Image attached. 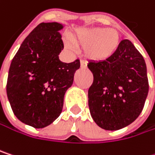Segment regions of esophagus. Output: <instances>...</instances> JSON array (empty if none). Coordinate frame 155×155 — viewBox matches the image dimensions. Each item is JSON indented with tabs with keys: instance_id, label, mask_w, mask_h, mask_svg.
I'll return each instance as SVG.
<instances>
[{
	"instance_id": "1",
	"label": "esophagus",
	"mask_w": 155,
	"mask_h": 155,
	"mask_svg": "<svg viewBox=\"0 0 155 155\" xmlns=\"http://www.w3.org/2000/svg\"><path fill=\"white\" fill-rule=\"evenodd\" d=\"M81 68H86L87 67V62L84 60H81Z\"/></svg>"
}]
</instances>
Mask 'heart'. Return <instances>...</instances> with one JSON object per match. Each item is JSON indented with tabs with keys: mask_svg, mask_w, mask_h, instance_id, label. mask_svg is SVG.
I'll return each mask as SVG.
<instances>
[{
	"mask_svg": "<svg viewBox=\"0 0 155 155\" xmlns=\"http://www.w3.org/2000/svg\"><path fill=\"white\" fill-rule=\"evenodd\" d=\"M70 38L75 45L83 48L86 58L97 62L106 61L112 58L120 44L119 33L114 29L81 28L71 35ZM64 47L68 49H74V46L68 41H64Z\"/></svg>",
	"mask_w": 155,
	"mask_h": 155,
	"instance_id": "1",
	"label": "heart"
}]
</instances>
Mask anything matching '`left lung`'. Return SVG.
<instances>
[{
	"label": "left lung",
	"mask_w": 155,
	"mask_h": 155,
	"mask_svg": "<svg viewBox=\"0 0 155 155\" xmlns=\"http://www.w3.org/2000/svg\"><path fill=\"white\" fill-rule=\"evenodd\" d=\"M93 83L88 91L92 119L106 130H118L141 114L147 97V64L130 40H122L108 60H91Z\"/></svg>",
	"instance_id": "obj_1"
}]
</instances>
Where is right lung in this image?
<instances>
[{
  "mask_svg": "<svg viewBox=\"0 0 155 155\" xmlns=\"http://www.w3.org/2000/svg\"><path fill=\"white\" fill-rule=\"evenodd\" d=\"M63 24L41 23L23 41L12 59L7 96L16 117L35 129L49 126L63 108L66 91L73 85L80 60L64 63Z\"/></svg>",
  "mask_w": 155,
  "mask_h": 155,
  "instance_id": "add662e5",
  "label": "right lung"
}]
</instances>
